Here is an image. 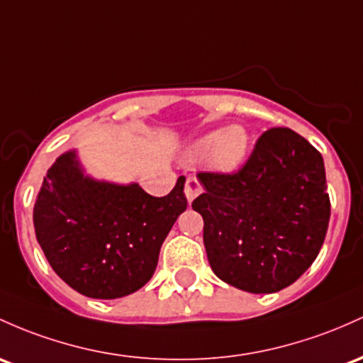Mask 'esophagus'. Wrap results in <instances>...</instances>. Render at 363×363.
Wrapping results in <instances>:
<instances>
[{"mask_svg": "<svg viewBox=\"0 0 363 363\" xmlns=\"http://www.w3.org/2000/svg\"><path fill=\"white\" fill-rule=\"evenodd\" d=\"M203 193V186L200 184V181H198L194 175H191V177L186 179V184H184V194L186 198H188V201L191 203L194 200V198H198L200 194Z\"/></svg>", "mask_w": 363, "mask_h": 363, "instance_id": "34e87169", "label": "esophagus"}]
</instances>
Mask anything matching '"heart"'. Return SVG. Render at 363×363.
I'll list each match as a JSON object with an SVG mask.
<instances>
[{"mask_svg": "<svg viewBox=\"0 0 363 363\" xmlns=\"http://www.w3.org/2000/svg\"><path fill=\"white\" fill-rule=\"evenodd\" d=\"M250 146V138L240 125L229 129H217L205 134L194 143V155L198 157H213L218 169L233 170L241 165L246 158Z\"/></svg>", "mask_w": 363, "mask_h": 363, "instance_id": "heart-1", "label": "heart"}]
</instances>
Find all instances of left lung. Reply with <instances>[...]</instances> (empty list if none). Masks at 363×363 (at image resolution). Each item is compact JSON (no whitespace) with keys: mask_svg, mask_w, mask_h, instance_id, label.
<instances>
[{"mask_svg":"<svg viewBox=\"0 0 363 363\" xmlns=\"http://www.w3.org/2000/svg\"><path fill=\"white\" fill-rule=\"evenodd\" d=\"M193 201L218 279L248 293H276L313 264L330 201L322 155L288 127H272L236 172H198Z\"/></svg>","mask_w":363,"mask_h":363,"instance_id":"left-lung-1","label":"left lung"}]
</instances>
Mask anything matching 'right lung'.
I'll return each instance as SVG.
<instances>
[{
    "label": "right lung",
    "instance_id": "obj_1",
    "mask_svg": "<svg viewBox=\"0 0 363 363\" xmlns=\"http://www.w3.org/2000/svg\"><path fill=\"white\" fill-rule=\"evenodd\" d=\"M184 175L167 196L138 184L86 177L74 151L48 170L34 205V229L51 269L98 300L138 291L153 276L162 242L186 210Z\"/></svg>",
    "mask_w": 363,
    "mask_h": 363
}]
</instances>
